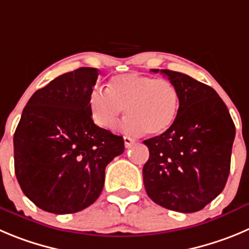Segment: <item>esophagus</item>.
<instances>
[{
  "label": "esophagus",
  "mask_w": 249,
  "mask_h": 249,
  "mask_svg": "<svg viewBox=\"0 0 249 249\" xmlns=\"http://www.w3.org/2000/svg\"><path fill=\"white\" fill-rule=\"evenodd\" d=\"M134 143H135V140H134V139L129 138V136H124V145H125V147H126V148L131 147V146L134 145Z\"/></svg>",
  "instance_id": "1"
}]
</instances>
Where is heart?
<instances>
[{
  "mask_svg": "<svg viewBox=\"0 0 249 249\" xmlns=\"http://www.w3.org/2000/svg\"><path fill=\"white\" fill-rule=\"evenodd\" d=\"M125 108L124 130L129 134L159 135L168 130L179 110L177 87L166 78L124 73L109 80L108 88L93 89L89 110L97 125L111 130Z\"/></svg>",
  "mask_w": 249,
  "mask_h": 249,
  "instance_id": "1",
  "label": "heart"
}]
</instances>
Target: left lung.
Returning <instances> with one entry per match:
<instances>
[{"label": "left lung", "instance_id": "1", "mask_svg": "<svg viewBox=\"0 0 249 249\" xmlns=\"http://www.w3.org/2000/svg\"><path fill=\"white\" fill-rule=\"evenodd\" d=\"M161 73L177 87L179 110L168 130L143 141L150 151L142 168L143 184L159 205L195 213L226 185L236 130L213 88L180 72Z\"/></svg>", "mask_w": 249, "mask_h": 249}]
</instances>
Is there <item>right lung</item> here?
Returning <instances> with one entry per match:
<instances>
[{
	"instance_id": "obj_1",
	"label": "right lung",
	"mask_w": 249,
	"mask_h": 249,
	"mask_svg": "<svg viewBox=\"0 0 249 249\" xmlns=\"http://www.w3.org/2000/svg\"><path fill=\"white\" fill-rule=\"evenodd\" d=\"M98 70L80 67L36 90L13 136L15 172L23 193L41 210L73 213L98 199L106 167L124 140L97 126L89 96Z\"/></svg>"
}]
</instances>
